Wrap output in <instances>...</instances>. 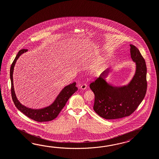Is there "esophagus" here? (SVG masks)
<instances>
[{"mask_svg":"<svg viewBox=\"0 0 159 159\" xmlns=\"http://www.w3.org/2000/svg\"><path fill=\"white\" fill-rule=\"evenodd\" d=\"M87 88V84H82L80 87V89H82V90H85V89H86Z\"/></svg>","mask_w":159,"mask_h":159,"instance_id":"esophagus-1","label":"esophagus"}]
</instances>
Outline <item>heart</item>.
Instances as JSON below:
<instances>
[{"instance_id": "obj_1", "label": "heart", "mask_w": 159, "mask_h": 159, "mask_svg": "<svg viewBox=\"0 0 159 159\" xmlns=\"http://www.w3.org/2000/svg\"><path fill=\"white\" fill-rule=\"evenodd\" d=\"M93 69L95 70L96 69H97V66H94V67H93Z\"/></svg>"}]
</instances>
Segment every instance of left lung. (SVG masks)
Listing matches in <instances>:
<instances>
[{"mask_svg": "<svg viewBox=\"0 0 159 159\" xmlns=\"http://www.w3.org/2000/svg\"><path fill=\"white\" fill-rule=\"evenodd\" d=\"M129 45L130 57L136 66L134 75L130 82L122 86H115L108 83L106 79L111 72L108 68L90 84L95 95L93 109L98 116L106 120L118 119L130 116L146 94V62L139 49L134 45Z\"/></svg>", "mask_w": 159, "mask_h": 159, "instance_id": "8db88e82", "label": "left lung"}]
</instances>
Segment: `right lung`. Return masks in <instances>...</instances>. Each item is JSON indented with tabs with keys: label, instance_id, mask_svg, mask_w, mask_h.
<instances>
[{
	"label": "right lung",
	"instance_id": "add662e5",
	"mask_svg": "<svg viewBox=\"0 0 159 159\" xmlns=\"http://www.w3.org/2000/svg\"><path fill=\"white\" fill-rule=\"evenodd\" d=\"M27 51V49H24L19 51V52L16 55L13 62L12 63L11 65L10 76L11 84V92L13 101L15 103V106L19 111L23 112L25 116H28L29 118L33 120L41 122L53 120L55 118L57 117L59 112L62 110L64 106H65L69 98L71 97L73 94H74L77 91V87L76 86V82H73L72 83L64 87L56 97L53 102L46 107L39 109H33L23 105L18 100L15 93L13 75L15 64L17 60L19 59L21 55L26 52Z\"/></svg>",
	"mask_w": 159,
	"mask_h": 159
}]
</instances>
